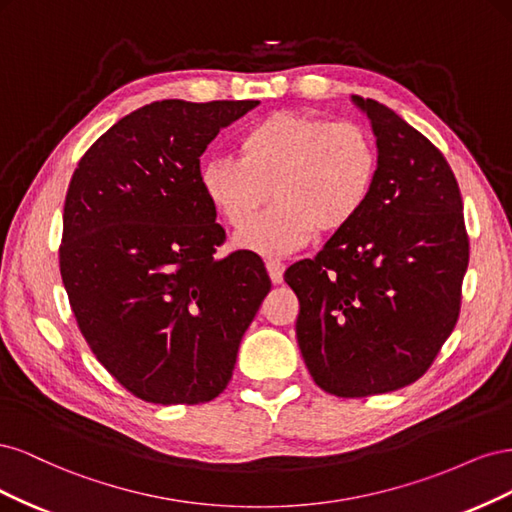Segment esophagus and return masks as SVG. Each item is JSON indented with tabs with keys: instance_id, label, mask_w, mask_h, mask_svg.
Returning <instances> with one entry per match:
<instances>
[{
	"instance_id": "obj_1",
	"label": "esophagus",
	"mask_w": 512,
	"mask_h": 512,
	"mask_svg": "<svg viewBox=\"0 0 512 512\" xmlns=\"http://www.w3.org/2000/svg\"><path fill=\"white\" fill-rule=\"evenodd\" d=\"M267 271L273 284H282L284 282V262L280 260H267Z\"/></svg>"
}]
</instances>
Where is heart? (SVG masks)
<instances>
[{"label":"heart","instance_id":"heart-1","mask_svg":"<svg viewBox=\"0 0 512 512\" xmlns=\"http://www.w3.org/2000/svg\"><path fill=\"white\" fill-rule=\"evenodd\" d=\"M237 147L239 158L205 162L198 181L228 226H246L235 241L256 254H288L316 230L348 228L376 188L378 147L361 123L280 111L247 128ZM269 189L276 205L252 223Z\"/></svg>","mask_w":512,"mask_h":512}]
</instances>
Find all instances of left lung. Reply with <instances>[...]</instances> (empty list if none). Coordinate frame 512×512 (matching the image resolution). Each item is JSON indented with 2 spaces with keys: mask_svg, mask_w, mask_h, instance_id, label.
Returning a JSON list of instances; mask_svg holds the SVG:
<instances>
[{
  "mask_svg": "<svg viewBox=\"0 0 512 512\" xmlns=\"http://www.w3.org/2000/svg\"><path fill=\"white\" fill-rule=\"evenodd\" d=\"M378 147L369 203L316 258L284 273L299 297L297 342L337 397L391 393L421 378L453 333L470 243L442 153L389 106L352 96Z\"/></svg>",
  "mask_w": 512,
  "mask_h": 512,
  "instance_id": "1",
  "label": "left lung"
}]
</instances>
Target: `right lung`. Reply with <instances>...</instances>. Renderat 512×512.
Returning <instances> with one entry per match:
<instances>
[{"instance_id":"1","label":"right lung","mask_w":512,"mask_h":512,"mask_svg":"<svg viewBox=\"0 0 512 512\" xmlns=\"http://www.w3.org/2000/svg\"><path fill=\"white\" fill-rule=\"evenodd\" d=\"M258 100L151 102L87 149L64 205L59 269L91 352L149 404H205L237 363L271 280L254 252L215 258L226 232L200 156Z\"/></svg>"}]
</instances>
